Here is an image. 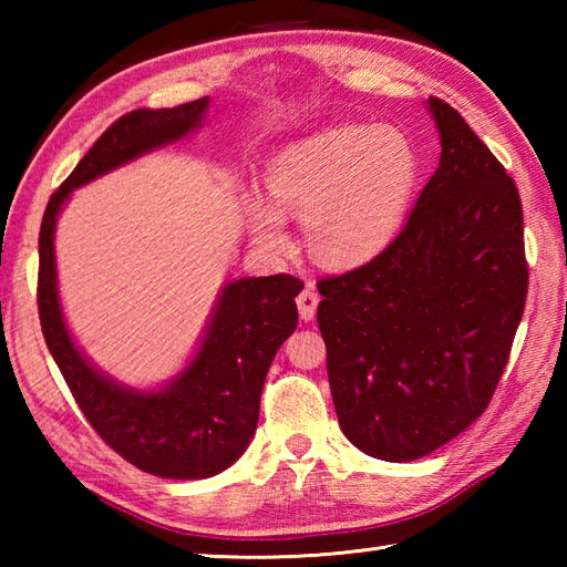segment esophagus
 Segmentation results:
<instances>
[{"mask_svg":"<svg viewBox=\"0 0 567 567\" xmlns=\"http://www.w3.org/2000/svg\"><path fill=\"white\" fill-rule=\"evenodd\" d=\"M297 307H299V317H302L305 321L315 319L317 307H319V292L315 290V287L307 285L305 290L297 295Z\"/></svg>","mask_w":567,"mask_h":567,"instance_id":"34e87169","label":"esophagus"}]
</instances>
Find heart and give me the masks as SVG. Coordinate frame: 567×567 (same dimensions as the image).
Returning <instances> with one entry per match:
<instances>
[{
    "mask_svg": "<svg viewBox=\"0 0 567 567\" xmlns=\"http://www.w3.org/2000/svg\"><path fill=\"white\" fill-rule=\"evenodd\" d=\"M265 179L275 202L305 219L311 256L346 268L378 256L400 231L419 158L400 128L343 124L285 148ZM248 207L258 238L282 246V214L260 197Z\"/></svg>",
    "mask_w": 567,
    "mask_h": 567,
    "instance_id": "obj_1",
    "label": "heart"
}]
</instances>
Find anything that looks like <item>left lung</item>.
<instances>
[{
  "label": "left lung",
  "instance_id": "obj_1",
  "mask_svg": "<svg viewBox=\"0 0 567 567\" xmlns=\"http://www.w3.org/2000/svg\"><path fill=\"white\" fill-rule=\"evenodd\" d=\"M441 163L375 258L319 280L317 321L346 439L424 457L485 412L519 327L528 265L519 189L451 104L429 97Z\"/></svg>",
  "mask_w": 567,
  "mask_h": 567
}]
</instances>
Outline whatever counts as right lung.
Here are the masks:
<instances>
[{"label": "right lung", "mask_w": 567, "mask_h": 567, "mask_svg": "<svg viewBox=\"0 0 567 567\" xmlns=\"http://www.w3.org/2000/svg\"><path fill=\"white\" fill-rule=\"evenodd\" d=\"M207 106L209 97H202L116 118L48 199L39 234V317L48 351L100 439L143 473L171 480L212 477L244 455L258 426L265 375L297 329L295 297L305 282L285 272L228 282L192 363L167 388L138 392L94 370L72 343L58 299L53 234L72 189L185 138Z\"/></svg>", "instance_id": "add662e5"}]
</instances>
